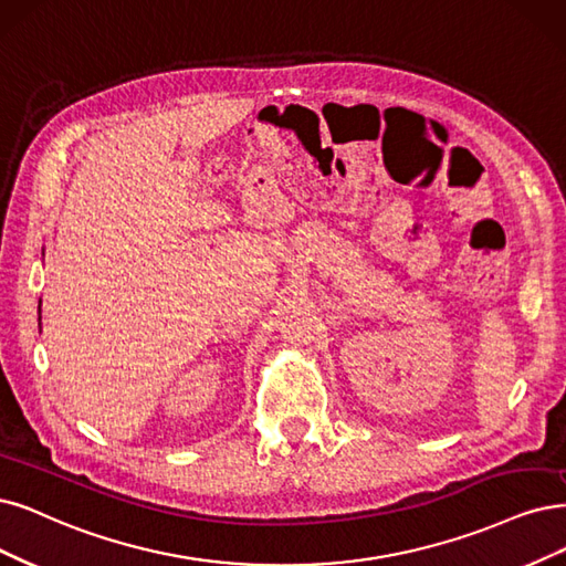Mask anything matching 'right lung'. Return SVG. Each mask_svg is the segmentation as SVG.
I'll list each match as a JSON object with an SVG mask.
<instances>
[{
    "instance_id": "1",
    "label": "right lung",
    "mask_w": 566,
    "mask_h": 566,
    "mask_svg": "<svg viewBox=\"0 0 566 566\" xmlns=\"http://www.w3.org/2000/svg\"><path fill=\"white\" fill-rule=\"evenodd\" d=\"M39 315H41V301H39Z\"/></svg>"
}]
</instances>
